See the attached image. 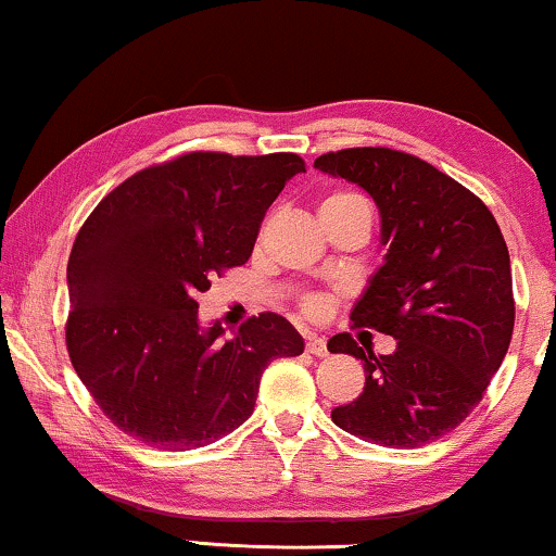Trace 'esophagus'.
<instances>
[{
	"label": "esophagus",
	"instance_id": "34e87169",
	"mask_svg": "<svg viewBox=\"0 0 556 556\" xmlns=\"http://www.w3.org/2000/svg\"><path fill=\"white\" fill-rule=\"evenodd\" d=\"M306 352L314 356H326V341L321 337H306Z\"/></svg>",
	"mask_w": 556,
	"mask_h": 556
}]
</instances>
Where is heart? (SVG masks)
<instances>
[{"label":"heart","mask_w":556,"mask_h":556,"mask_svg":"<svg viewBox=\"0 0 556 556\" xmlns=\"http://www.w3.org/2000/svg\"><path fill=\"white\" fill-rule=\"evenodd\" d=\"M369 210L367 200L359 192H352V189H339V192H331L326 200L321 202V215L324 212H333V210ZM301 314L308 318H321L326 311H329V299L321 293H306L299 303Z\"/></svg>","instance_id":"heart-1"}]
</instances>
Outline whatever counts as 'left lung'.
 I'll list each match as a JSON object with an SVG mask.
<instances>
[{
	"label": "left lung",
	"mask_w": 556,
	"mask_h": 556,
	"mask_svg": "<svg viewBox=\"0 0 556 556\" xmlns=\"http://www.w3.org/2000/svg\"><path fill=\"white\" fill-rule=\"evenodd\" d=\"M321 172L375 197L387 261L352 311L354 329L397 339L392 354L352 333L329 352L362 359L364 390L331 409L341 430L387 447H420L473 413L514 333L511 261L496 217L460 181L387 147L321 154Z\"/></svg>",
	"instance_id": "left-lung-1"
}]
</instances>
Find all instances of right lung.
I'll use <instances>...</instances> for the list:
<instances>
[{"instance_id":"add662e5","label":"right lung","mask_w":556,"mask_h":556,"mask_svg":"<svg viewBox=\"0 0 556 556\" xmlns=\"http://www.w3.org/2000/svg\"><path fill=\"white\" fill-rule=\"evenodd\" d=\"M299 154L189 151L136 172L98 202L67 261L65 346L103 415L143 445L194 451L253 415L265 367L303 339L263 311L223 341L197 293L245 265Z\"/></svg>"}]
</instances>
